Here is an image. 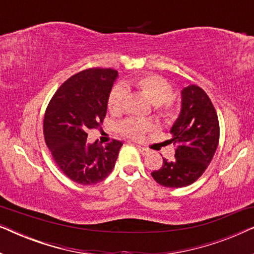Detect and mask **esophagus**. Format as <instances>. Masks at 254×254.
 <instances>
[{"mask_svg":"<svg viewBox=\"0 0 254 254\" xmlns=\"http://www.w3.org/2000/svg\"><path fill=\"white\" fill-rule=\"evenodd\" d=\"M136 148L138 149V150H140V152L142 155H145V154H148L149 152V150L147 148H144V147H141V145H136Z\"/></svg>","mask_w":254,"mask_h":254,"instance_id":"obj_1","label":"esophagus"}]
</instances>
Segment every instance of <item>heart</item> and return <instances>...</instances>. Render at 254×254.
I'll return each mask as SVG.
<instances>
[{"label":"heart","mask_w":254,"mask_h":254,"mask_svg":"<svg viewBox=\"0 0 254 254\" xmlns=\"http://www.w3.org/2000/svg\"><path fill=\"white\" fill-rule=\"evenodd\" d=\"M128 88L136 89L145 98L154 104L159 116L165 120H172L177 116V110L170 102L173 95V88L170 83L158 75H147L129 79L126 83ZM127 92L123 86H117L111 91L107 100L110 112L119 114L123 112ZM152 129V125L147 121L128 119L120 125V131L131 138L143 137L145 131Z\"/></svg>","instance_id":"b5f03b06"}]
</instances>
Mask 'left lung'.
Segmentation results:
<instances>
[{
  "instance_id": "left-lung-1",
  "label": "left lung",
  "mask_w": 254,
  "mask_h": 254,
  "mask_svg": "<svg viewBox=\"0 0 254 254\" xmlns=\"http://www.w3.org/2000/svg\"><path fill=\"white\" fill-rule=\"evenodd\" d=\"M170 143L176 144L172 161L163 158L162 168L151 172L152 178L165 187L189 186L210 164L220 138L216 111L207 93L190 84L182 90V109L170 129Z\"/></svg>"
}]
</instances>
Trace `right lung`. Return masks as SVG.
<instances>
[{
    "label": "right lung",
    "mask_w": 254,
    "mask_h": 254,
    "mask_svg": "<svg viewBox=\"0 0 254 254\" xmlns=\"http://www.w3.org/2000/svg\"><path fill=\"white\" fill-rule=\"evenodd\" d=\"M118 77L111 68H90L68 78L48 104L44 136L55 163L72 182L93 185L112 172L123 142L88 143V129L98 128Z\"/></svg>",
    "instance_id": "obj_1"
}]
</instances>
